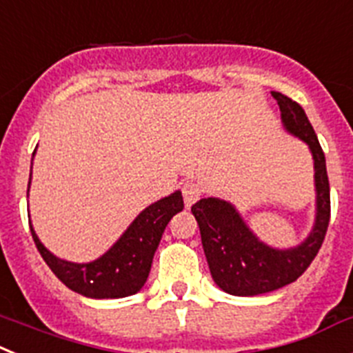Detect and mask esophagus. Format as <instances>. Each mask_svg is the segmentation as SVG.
<instances>
[{
  "mask_svg": "<svg viewBox=\"0 0 353 353\" xmlns=\"http://www.w3.org/2000/svg\"><path fill=\"white\" fill-rule=\"evenodd\" d=\"M202 195V188L199 183H195V181H188V183H185L183 185V199H185V204L186 206H192V204H195V202L201 199Z\"/></svg>",
  "mask_w": 353,
  "mask_h": 353,
  "instance_id": "1",
  "label": "esophagus"
}]
</instances>
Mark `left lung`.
<instances>
[{"label":"left lung","instance_id":"1","mask_svg":"<svg viewBox=\"0 0 353 353\" xmlns=\"http://www.w3.org/2000/svg\"><path fill=\"white\" fill-rule=\"evenodd\" d=\"M288 133L304 140L314 159L316 219L311 234L293 249H274L257 240L231 202L201 199L192 206L213 281L229 295L254 296L295 283L316 257L330 220V186L325 154L307 115L299 103L272 92Z\"/></svg>","mask_w":353,"mask_h":353}]
</instances>
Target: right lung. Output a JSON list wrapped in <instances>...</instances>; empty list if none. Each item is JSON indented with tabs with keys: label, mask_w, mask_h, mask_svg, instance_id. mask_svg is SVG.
Returning a JSON list of instances; mask_svg holds the SVG:
<instances>
[{
	"label": "right lung",
	"mask_w": 353,
	"mask_h": 353,
	"mask_svg": "<svg viewBox=\"0 0 353 353\" xmlns=\"http://www.w3.org/2000/svg\"><path fill=\"white\" fill-rule=\"evenodd\" d=\"M183 208L185 202L181 192L159 199L133 220L108 252L90 263L58 259L41 243L32 225L30 231L46 265L69 290L88 299H122L142 290L151 272L152 257L161 234L170 219Z\"/></svg>",
	"instance_id": "add662e5"
}]
</instances>
